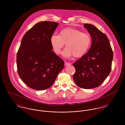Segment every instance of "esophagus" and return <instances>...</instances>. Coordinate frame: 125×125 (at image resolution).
Masks as SVG:
<instances>
[{"instance_id": "esophagus-1", "label": "esophagus", "mask_w": 125, "mask_h": 125, "mask_svg": "<svg viewBox=\"0 0 125 125\" xmlns=\"http://www.w3.org/2000/svg\"><path fill=\"white\" fill-rule=\"evenodd\" d=\"M71 65L70 63H69V62H64V65L66 66H69V65Z\"/></svg>"}]
</instances>
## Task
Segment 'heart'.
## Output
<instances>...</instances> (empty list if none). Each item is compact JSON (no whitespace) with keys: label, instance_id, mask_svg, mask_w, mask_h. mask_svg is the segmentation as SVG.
Wrapping results in <instances>:
<instances>
[{"label":"heart","instance_id":"obj_1","mask_svg":"<svg viewBox=\"0 0 125 125\" xmlns=\"http://www.w3.org/2000/svg\"><path fill=\"white\" fill-rule=\"evenodd\" d=\"M50 41L56 53H61L65 43L66 48L63 56L70 57L73 55L75 58H80L84 56L89 49L91 38L87 32H81L75 28H66L62 29L59 35L53 34Z\"/></svg>","mask_w":125,"mask_h":125}]
</instances>
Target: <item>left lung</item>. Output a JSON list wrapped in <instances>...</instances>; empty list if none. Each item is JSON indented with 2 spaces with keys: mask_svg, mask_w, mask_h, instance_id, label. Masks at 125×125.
Instances as JSON below:
<instances>
[{
  "mask_svg": "<svg viewBox=\"0 0 125 125\" xmlns=\"http://www.w3.org/2000/svg\"><path fill=\"white\" fill-rule=\"evenodd\" d=\"M91 36L88 52L73 63L75 72L73 77L76 85L84 89L101 85L109 74L113 52L107 36L95 26L84 24Z\"/></svg>",
  "mask_w": 125,
  "mask_h": 125,
  "instance_id": "left-lung-1",
  "label": "left lung"
}]
</instances>
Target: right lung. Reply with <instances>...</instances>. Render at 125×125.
Wrapping results in <instances>:
<instances>
[{"instance_id": "right-lung-1", "label": "right lung", "mask_w": 125, "mask_h": 125, "mask_svg": "<svg viewBox=\"0 0 125 125\" xmlns=\"http://www.w3.org/2000/svg\"><path fill=\"white\" fill-rule=\"evenodd\" d=\"M59 23L44 21L34 25L23 36L17 54L19 76L32 89L50 88L64 65L52 52L50 38Z\"/></svg>"}]
</instances>
